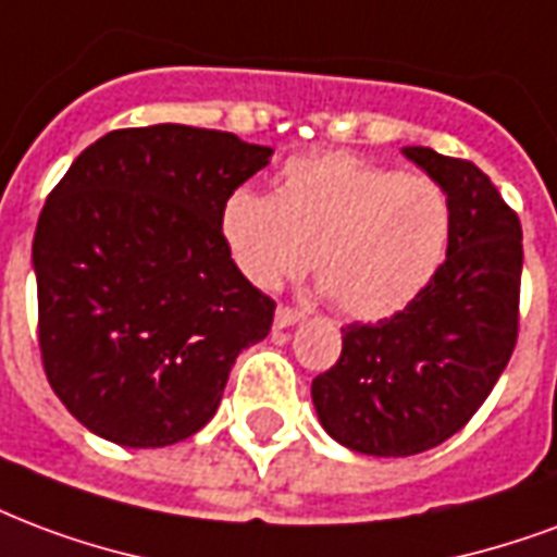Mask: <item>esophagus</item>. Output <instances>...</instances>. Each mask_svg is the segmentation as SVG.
<instances>
[{"label": "esophagus", "mask_w": 557, "mask_h": 557, "mask_svg": "<svg viewBox=\"0 0 557 557\" xmlns=\"http://www.w3.org/2000/svg\"><path fill=\"white\" fill-rule=\"evenodd\" d=\"M300 319H304V312L295 310V307H277V312H274V327H292Z\"/></svg>", "instance_id": "34e87169"}]
</instances>
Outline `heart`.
I'll list each match as a JSON object with an SVG mask.
<instances>
[{
  "label": "heart",
  "instance_id": "obj_1",
  "mask_svg": "<svg viewBox=\"0 0 557 557\" xmlns=\"http://www.w3.org/2000/svg\"><path fill=\"white\" fill-rule=\"evenodd\" d=\"M221 238L253 286L312 277L345 315L377 321L405 310L443 265L451 212L431 180L401 176L348 152L292 159L274 197L236 188Z\"/></svg>",
  "mask_w": 557,
  "mask_h": 557
}]
</instances>
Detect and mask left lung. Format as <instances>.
<instances>
[{
  "mask_svg": "<svg viewBox=\"0 0 557 557\" xmlns=\"http://www.w3.org/2000/svg\"><path fill=\"white\" fill-rule=\"evenodd\" d=\"M401 152L446 195V262L401 312L345 324L339 360L312 381L321 428L374 457L419 455L457 434L505 372L520 331L517 212L467 159Z\"/></svg>",
  "mask_w": 557,
  "mask_h": 557,
  "instance_id": "1",
  "label": "left lung"
}]
</instances>
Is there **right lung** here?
Instances as JSON below:
<instances>
[{
	"mask_svg": "<svg viewBox=\"0 0 557 557\" xmlns=\"http://www.w3.org/2000/svg\"><path fill=\"white\" fill-rule=\"evenodd\" d=\"M233 132L114 129L76 156L32 245L37 345L82 425L126 448L174 446L215 416L274 300L221 238L226 195L271 162Z\"/></svg>",
	"mask_w": 557,
	"mask_h": 557,
	"instance_id": "right-lung-1",
	"label": "right lung"
}]
</instances>
